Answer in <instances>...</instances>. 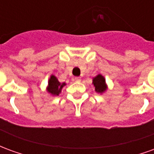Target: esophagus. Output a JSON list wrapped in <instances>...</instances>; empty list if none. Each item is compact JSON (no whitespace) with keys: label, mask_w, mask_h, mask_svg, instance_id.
Listing matches in <instances>:
<instances>
[{"label":"esophagus","mask_w":154,"mask_h":154,"mask_svg":"<svg viewBox=\"0 0 154 154\" xmlns=\"http://www.w3.org/2000/svg\"><path fill=\"white\" fill-rule=\"evenodd\" d=\"M74 80H75V82H80L81 77H75V78H74Z\"/></svg>","instance_id":"obj_1"}]
</instances>
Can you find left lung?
Here are the masks:
<instances>
[{
    "label": "left lung",
    "instance_id": "8db88e82",
    "mask_svg": "<svg viewBox=\"0 0 154 154\" xmlns=\"http://www.w3.org/2000/svg\"><path fill=\"white\" fill-rule=\"evenodd\" d=\"M93 85L95 87V90L97 92L102 93L106 89V80L104 78L103 76H101L100 74L97 75V77L93 78Z\"/></svg>",
    "mask_w": 154,
    "mask_h": 154
}]
</instances>
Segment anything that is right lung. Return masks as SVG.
Returning <instances> with one entry per match:
<instances>
[{"label": "right lung", "mask_w": 154, "mask_h": 154, "mask_svg": "<svg viewBox=\"0 0 154 154\" xmlns=\"http://www.w3.org/2000/svg\"><path fill=\"white\" fill-rule=\"evenodd\" d=\"M65 82L60 83L57 81V77L54 76H51L49 82H48V91L54 96H58L61 92L62 88L65 86Z\"/></svg>", "instance_id": "obj_1"}]
</instances>
